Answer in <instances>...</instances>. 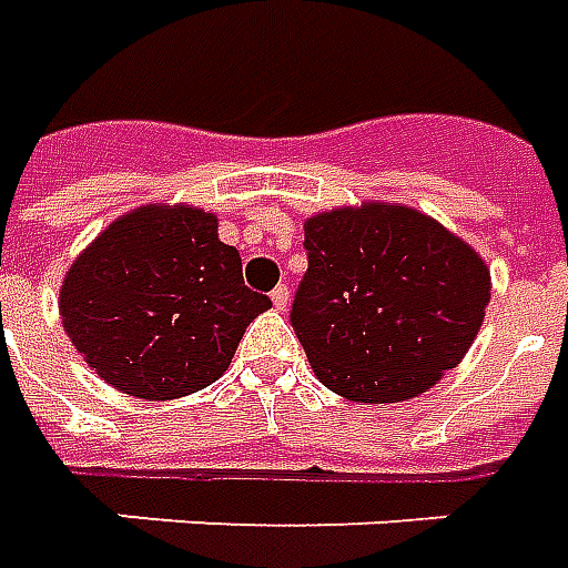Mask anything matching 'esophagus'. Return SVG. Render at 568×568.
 <instances>
[{"mask_svg":"<svg viewBox=\"0 0 568 568\" xmlns=\"http://www.w3.org/2000/svg\"><path fill=\"white\" fill-rule=\"evenodd\" d=\"M272 305H275L277 312H284L291 305V287L287 284H277L275 291H272Z\"/></svg>","mask_w":568,"mask_h":568,"instance_id":"1","label":"esophagus"}]
</instances>
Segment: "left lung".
Instances as JSON below:
<instances>
[{
	"label": "left lung",
	"mask_w": 568,
	"mask_h": 568,
	"mask_svg": "<svg viewBox=\"0 0 568 568\" xmlns=\"http://www.w3.org/2000/svg\"><path fill=\"white\" fill-rule=\"evenodd\" d=\"M291 308L315 376L361 404L428 392L465 357L489 303V268L425 213L367 204L305 223Z\"/></svg>",
	"instance_id": "obj_1"
}]
</instances>
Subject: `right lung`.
Returning a JSON list of instances; mask_svg holds the SVG:
<instances>
[{"label": "right lung", "instance_id": "right-lung-1", "mask_svg": "<svg viewBox=\"0 0 568 568\" xmlns=\"http://www.w3.org/2000/svg\"><path fill=\"white\" fill-rule=\"evenodd\" d=\"M272 300L195 207H140L72 263L60 315L72 345L112 388L183 397L226 373L244 329Z\"/></svg>", "mask_w": 568, "mask_h": 568}]
</instances>
